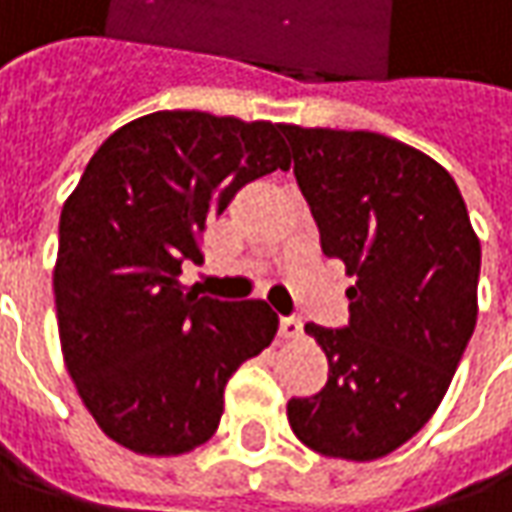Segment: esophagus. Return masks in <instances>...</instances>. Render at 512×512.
<instances>
[{"mask_svg": "<svg viewBox=\"0 0 512 512\" xmlns=\"http://www.w3.org/2000/svg\"><path fill=\"white\" fill-rule=\"evenodd\" d=\"M279 333H282L285 339H299V336L305 333V325H302L299 316H282V319H279Z\"/></svg>", "mask_w": 512, "mask_h": 512, "instance_id": "esophagus-1", "label": "esophagus"}]
</instances>
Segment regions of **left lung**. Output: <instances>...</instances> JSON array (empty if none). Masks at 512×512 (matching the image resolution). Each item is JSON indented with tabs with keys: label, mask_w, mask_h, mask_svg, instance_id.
Instances as JSON below:
<instances>
[{
	"label": "left lung",
	"mask_w": 512,
	"mask_h": 512,
	"mask_svg": "<svg viewBox=\"0 0 512 512\" xmlns=\"http://www.w3.org/2000/svg\"><path fill=\"white\" fill-rule=\"evenodd\" d=\"M282 133L325 256L356 276L347 327L305 325L330 373L287 419L310 450L373 462L442 404L479 316L482 245L453 176L422 150L370 130Z\"/></svg>",
	"instance_id": "obj_1"
}]
</instances>
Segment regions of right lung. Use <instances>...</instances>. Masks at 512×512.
<instances>
[{"instance_id": "1", "label": "right lung", "mask_w": 512, "mask_h": 512, "mask_svg": "<svg viewBox=\"0 0 512 512\" xmlns=\"http://www.w3.org/2000/svg\"><path fill=\"white\" fill-rule=\"evenodd\" d=\"M290 168L282 125L159 110L110 133L59 219L53 270L70 379L102 433L142 456L205 444L225 384L279 330L262 299L179 285L202 233L253 179Z\"/></svg>"}]
</instances>
